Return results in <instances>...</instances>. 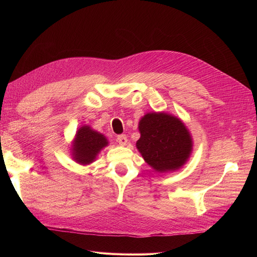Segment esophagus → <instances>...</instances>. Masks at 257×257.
<instances>
[{
  "instance_id": "esophagus-1",
  "label": "esophagus",
  "mask_w": 257,
  "mask_h": 257,
  "mask_svg": "<svg viewBox=\"0 0 257 257\" xmlns=\"http://www.w3.org/2000/svg\"><path fill=\"white\" fill-rule=\"evenodd\" d=\"M116 141H118V143L121 146H125L127 144V137H126L125 134H121V135H118V137H116Z\"/></svg>"
}]
</instances>
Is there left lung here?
<instances>
[{
  "instance_id": "obj_1",
  "label": "left lung",
  "mask_w": 257,
  "mask_h": 257,
  "mask_svg": "<svg viewBox=\"0 0 257 257\" xmlns=\"http://www.w3.org/2000/svg\"><path fill=\"white\" fill-rule=\"evenodd\" d=\"M136 148L155 172H175L189 160L193 141L184 123L166 112H149L138 124Z\"/></svg>"
}]
</instances>
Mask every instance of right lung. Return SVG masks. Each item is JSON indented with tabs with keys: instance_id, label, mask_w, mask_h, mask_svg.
<instances>
[{
	"instance_id": "right-lung-1",
	"label": "right lung",
	"mask_w": 257,
	"mask_h": 257,
	"mask_svg": "<svg viewBox=\"0 0 257 257\" xmlns=\"http://www.w3.org/2000/svg\"><path fill=\"white\" fill-rule=\"evenodd\" d=\"M106 146H108V141L103 134L92 130L89 125H83L77 131L74 138L72 146L73 159L81 165L91 164Z\"/></svg>"
}]
</instances>
